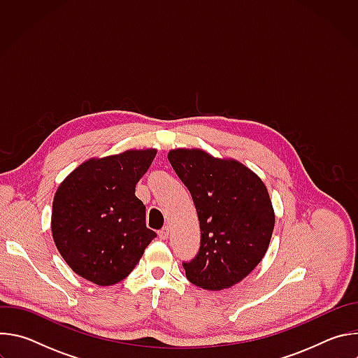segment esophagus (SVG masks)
I'll use <instances>...</instances> for the list:
<instances>
[{
  "label": "esophagus",
  "instance_id": "1",
  "mask_svg": "<svg viewBox=\"0 0 358 358\" xmlns=\"http://www.w3.org/2000/svg\"><path fill=\"white\" fill-rule=\"evenodd\" d=\"M169 235H170V232H169V228H167V227L159 231V238L163 239V241H166V239L169 238Z\"/></svg>",
  "mask_w": 358,
  "mask_h": 358
}]
</instances>
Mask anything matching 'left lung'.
Segmentation results:
<instances>
[{
	"mask_svg": "<svg viewBox=\"0 0 358 358\" xmlns=\"http://www.w3.org/2000/svg\"><path fill=\"white\" fill-rule=\"evenodd\" d=\"M169 162L191 192L201 229L198 253L182 262L187 279L208 290L236 285L262 261L275 228L264 181L239 162L199 148L171 150Z\"/></svg>",
	"mask_w": 358,
	"mask_h": 358,
	"instance_id": "1",
	"label": "left lung"
}]
</instances>
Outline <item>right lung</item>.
Here are the masks:
<instances>
[{
	"mask_svg": "<svg viewBox=\"0 0 358 358\" xmlns=\"http://www.w3.org/2000/svg\"><path fill=\"white\" fill-rule=\"evenodd\" d=\"M156 148L90 159L58 187L52 203L54 242L71 269L99 286H112L134 269L157 236L145 227L136 184Z\"/></svg>",
	"mask_w": 358,
	"mask_h": 358,
	"instance_id": "obj_1",
	"label": "right lung"
}]
</instances>
